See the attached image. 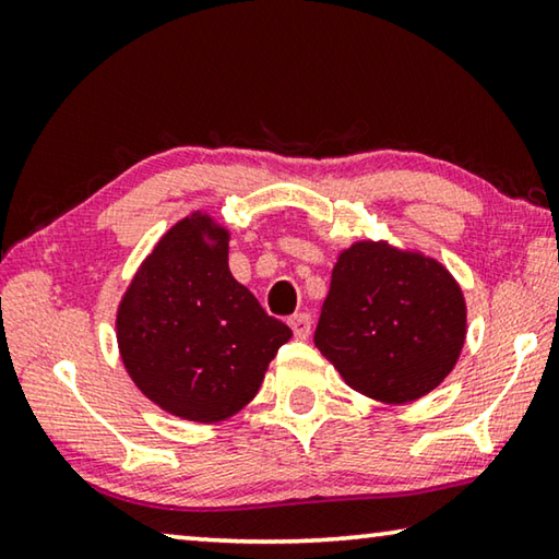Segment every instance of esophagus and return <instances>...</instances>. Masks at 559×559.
Wrapping results in <instances>:
<instances>
[{"instance_id":"1","label":"esophagus","mask_w":559,"mask_h":559,"mask_svg":"<svg viewBox=\"0 0 559 559\" xmlns=\"http://www.w3.org/2000/svg\"><path fill=\"white\" fill-rule=\"evenodd\" d=\"M290 328H293V335H296L298 340H308L310 337V316H306V313L293 316Z\"/></svg>"}]
</instances>
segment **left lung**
Here are the masks:
<instances>
[{"mask_svg":"<svg viewBox=\"0 0 559 559\" xmlns=\"http://www.w3.org/2000/svg\"><path fill=\"white\" fill-rule=\"evenodd\" d=\"M466 333V298L441 261L386 239L340 249L316 347L349 390L382 404L421 400L456 367Z\"/></svg>","mask_w":559,"mask_h":559,"instance_id":"left-lung-1","label":"left lung"}]
</instances>
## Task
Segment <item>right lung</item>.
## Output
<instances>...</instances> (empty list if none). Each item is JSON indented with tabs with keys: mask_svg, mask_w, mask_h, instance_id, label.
I'll use <instances>...</instances> for the list:
<instances>
[{
	"mask_svg": "<svg viewBox=\"0 0 559 559\" xmlns=\"http://www.w3.org/2000/svg\"><path fill=\"white\" fill-rule=\"evenodd\" d=\"M229 241L210 212H189L159 236L116 313L130 380L159 409L194 424L239 414L293 335L231 276Z\"/></svg>",
	"mask_w": 559,
	"mask_h": 559,
	"instance_id": "add662e5",
	"label": "right lung"
}]
</instances>
